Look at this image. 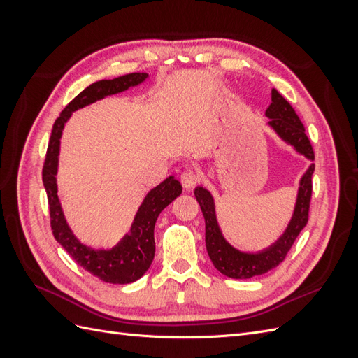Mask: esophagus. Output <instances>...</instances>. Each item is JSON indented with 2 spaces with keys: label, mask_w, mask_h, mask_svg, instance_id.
<instances>
[{
  "label": "esophagus",
  "mask_w": 358,
  "mask_h": 358,
  "mask_svg": "<svg viewBox=\"0 0 358 358\" xmlns=\"http://www.w3.org/2000/svg\"><path fill=\"white\" fill-rule=\"evenodd\" d=\"M180 182H182V185L185 187L187 189L194 188L200 182V175H199L197 171H194V170H185L180 175Z\"/></svg>",
  "instance_id": "34e87169"
}]
</instances>
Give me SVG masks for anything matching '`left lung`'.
Segmentation results:
<instances>
[{
  "label": "left lung",
  "instance_id": "left-lung-1",
  "mask_svg": "<svg viewBox=\"0 0 358 358\" xmlns=\"http://www.w3.org/2000/svg\"><path fill=\"white\" fill-rule=\"evenodd\" d=\"M266 116L268 117L267 125L273 129L282 142L292 146L297 154L308 158L309 161L315 159L312 145L300 117L291 104L276 90H272V104L267 107ZM313 170H315V164L310 162L309 169L299 182L294 212H292L285 231L272 245L257 252L241 251V249L234 248L227 241L218 218H216L215 200L210 191L203 187L194 189V196H196L204 216L206 249H208L212 263L220 273L233 279H249L267 273L268 270L278 267L284 262L292 243L308 224Z\"/></svg>",
  "mask_w": 358,
  "mask_h": 358
}]
</instances>
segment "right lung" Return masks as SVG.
Segmentation results:
<instances>
[{
  "instance_id": "obj_1",
  "label": "right lung",
  "mask_w": 358,
  "mask_h": 358,
  "mask_svg": "<svg viewBox=\"0 0 358 358\" xmlns=\"http://www.w3.org/2000/svg\"><path fill=\"white\" fill-rule=\"evenodd\" d=\"M148 76V73H129L112 80H99L74 96L53 124L45 166H43V185L48 194L50 227L57 242L86 272L109 284H131L148 272L155 255L154 229L157 218L162 209H166L173 200L180 196L182 185L175 176L162 180L146 194L136 212L131 229L124 234L122 239L110 249H94L82 243L74 236L61 208L57 185L61 136L64 125L67 124L73 112L109 95L124 92L131 86H137L145 82Z\"/></svg>"
}]
</instances>
